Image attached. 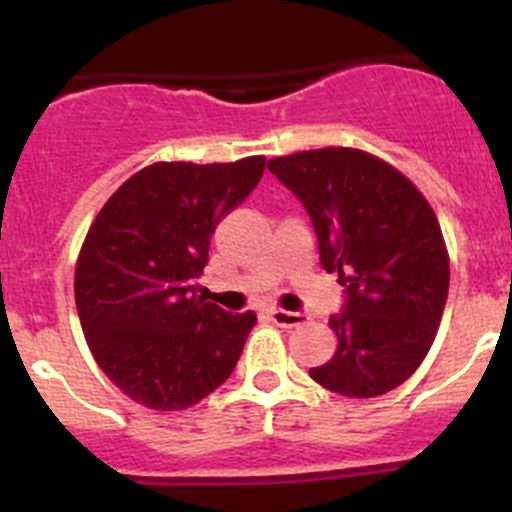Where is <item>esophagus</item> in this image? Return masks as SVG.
Listing matches in <instances>:
<instances>
[{
    "label": "esophagus",
    "mask_w": 512,
    "mask_h": 512,
    "mask_svg": "<svg viewBox=\"0 0 512 512\" xmlns=\"http://www.w3.org/2000/svg\"><path fill=\"white\" fill-rule=\"evenodd\" d=\"M270 319L277 324V327L292 329V327H299V324L304 322V314L287 312V309H280V307H272L270 309Z\"/></svg>",
    "instance_id": "esophagus-1"
}]
</instances>
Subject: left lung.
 Returning a JSON list of instances; mask_svg holds the SVG:
<instances>
[{"mask_svg":"<svg viewBox=\"0 0 512 512\" xmlns=\"http://www.w3.org/2000/svg\"><path fill=\"white\" fill-rule=\"evenodd\" d=\"M304 205L319 262L344 287L329 317L337 352L309 369L317 384L371 399L421 366L448 297V255L431 205L384 160L354 148H319L267 163Z\"/></svg>","mask_w":512,"mask_h":512,"instance_id":"obj_1","label":"left lung"}]
</instances>
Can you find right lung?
Here are the masks:
<instances>
[{
  "mask_svg": "<svg viewBox=\"0 0 512 512\" xmlns=\"http://www.w3.org/2000/svg\"><path fill=\"white\" fill-rule=\"evenodd\" d=\"M265 158L153 163L96 215L76 265V309L91 354L126 396L178 411L232 374L255 312L200 294L210 237L260 183Z\"/></svg>",
  "mask_w": 512,
  "mask_h": 512,
  "instance_id": "1",
  "label": "right lung"
}]
</instances>
